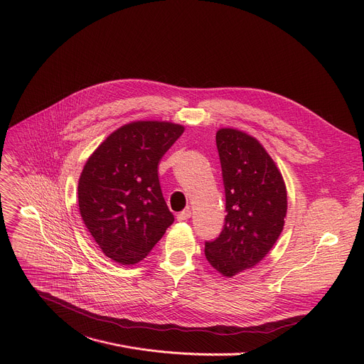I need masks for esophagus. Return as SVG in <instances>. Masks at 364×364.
I'll return each instance as SVG.
<instances>
[{"instance_id":"1","label":"esophagus","mask_w":364,"mask_h":364,"mask_svg":"<svg viewBox=\"0 0 364 364\" xmlns=\"http://www.w3.org/2000/svg\"><path fill=\"white\" fill-rule=\"evenodd\" d=\"M190 218H191V210H190V209H186V210H183V212H180V213L177 215V219H178L180 222L187 220V219H190Z\"/></svg>"}]
</instances>
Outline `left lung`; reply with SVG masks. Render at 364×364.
<instances>
[{
    "label": "left lung",
    "instance_id": "8db88e82",
    "mask_svg": "<svg viewBox=\"0 0 364 364\" xmlns=\"http://www.w3.org/2000/svg\"><path fill=\"white\" fill-rule=\"evenodd\" d=\"M226 216L220 234L205 242L210 266L226 277L252 269L279 240L287 212L283 177L252 136L237 129L216 134Z\"/></svg>",
    "mask_w": 364,
    "mask_h": 364
}]
</instances>
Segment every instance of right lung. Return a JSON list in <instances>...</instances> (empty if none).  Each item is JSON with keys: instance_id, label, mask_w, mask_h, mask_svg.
<instances>
[{"instance_id": "obj_1", "label": "right lung", "mask_w": 364, "mask_h": 364, "mask_svg": "<svg viewBox=\"0 0 364 364\" xmlns=\"http://www.w3.org/2000/svg\"><path fill=\"white\" fill-rule=\"evenodd\" d=\"M183 132L170 122H132L114 130L84 165L81 218L102 251L123 266L145 258L174 222L158 164Z\"/></svg>"}]
</instances>
